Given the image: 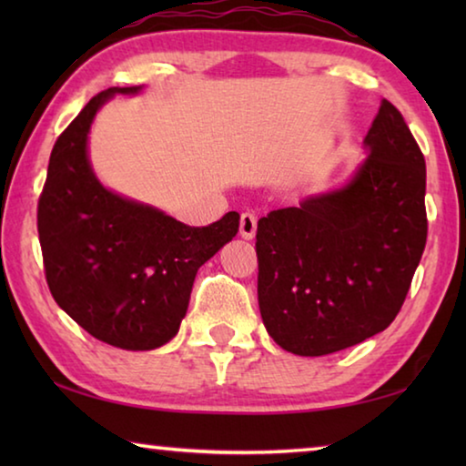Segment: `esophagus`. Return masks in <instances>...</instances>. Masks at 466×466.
<instances>
[{"label":"esophagus","mask_w":466,"mask_h":466,"mask_svg":"<svg viewBox=\"0 0 466 466\" xmlns=\"http://www.w3.org/2000/svg\"><path fill=\"white\" fill-rule=\"evenodd\" d=\"M257 234V218L250 211H244L240 216V236L244 240H252Z\"/></svg>","instance_id":"obj_1"}]
</instances>
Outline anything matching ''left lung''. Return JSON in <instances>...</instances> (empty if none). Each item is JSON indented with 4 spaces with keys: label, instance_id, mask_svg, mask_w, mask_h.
I'll list each match as a JSON object with an SVG mask.
<instances>
[{
    "label": "left lung",
    "instance_id": "left-lung-1",
    "mask_svg": "<svg viewBox=\"0 0 466 466\" xmlns=\"http://www.w3.org/2000/svg\"><path fill=\"white\" fill-rule=\"evenodd\" d=\"M341 188L258 219V309L281 350L327 356L390 325L428 238L425 160L389 100Z\"/></svg>",
    "mask_w": 466,
    "mask_h": 466
}]
</instances>
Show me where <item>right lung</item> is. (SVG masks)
Wrapping results in <instances>:
<instances>
[{
    "mask_svg": "<svg viewBox=\"0 0 466 466\" xmlns=\"http://www.w3.org/2000/svg\"><path fill=\"white\" fill-rule=\"evenodd\" d=\"M94 96L55 141L38 199V240L49 289L98 341L147 351L178 333L199 267L238 232L236 211L191 228L164 211L108 191L94 175L88 133L115 94Z\"/></svg>",
    "mask_w": 466,
    "mask_h": 466,
    "instance_id": "1",
    "label": "right lung"
}]
</instances>
